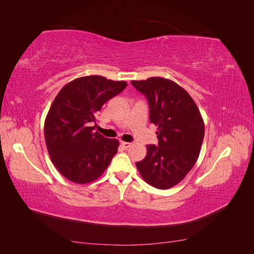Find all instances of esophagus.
<instances>
[{
  "label": "esophagus",
  "instance_id": "1",
  "mask_svg": "<svg viewBox=\"0 0 254 254\" xmlns=\"http://www.w3.org/2000/svg\"><path fill=\"white\" fill-rule=\"evenodd\" d=\"M121 145H122L123 147H124L125 149H127V148L130 147V146H131V143H129V142H122Z\"/></svg>",
  "mask_w": 254,
  "mask_h": 254
}]
</instances>
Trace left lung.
<instances>
[{
	"label": "left lung",
	"instance_id": "1",
	"mask_svg": "<svg viewBox=\"0 0 254 254\" xmlns=\"http://www.w3.org/2000/svg\"><path fill=\"white\" fill-rule=\"evenodd\" d=\"M148 101L150 123L158 126V146L136 162L142 178L153 188L171 189L184 179L199 157L204 123L193 98L178 83L163 77L132 80Z\"/></svg>",
	"mask_w": 254,
	"mask_h": 254
}]
</instances>
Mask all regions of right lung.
<instances>
[{
	"mask_svg": "<svg viewBox=\"0 0 254 254\" xmlns=\"http://www.w3.org/2000/svg\"><path fill=\"white\" fill-rule=\"evenodd\" d=\"M127 86L91 75L72 80L59 91L44 122V137L53 164L67 180H96L118 152L119 141L94 132L96 115Z\"/></svg>",
	"mask_w": 254,
	"mask_h": 254,
	"instance_id": "add662e5",
	"label": "right lung"
}]
</instances>
